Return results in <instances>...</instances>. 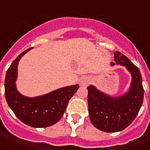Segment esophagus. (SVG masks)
Masks as SVG:
<instances>
[{"mask_svg": "<svg viewBox=\"0 0 150 150\" xmlns=\"http://www.w3.org/2000/svg\"><path fill=\"white\" fill-rule=\"evenodd\" d=\"M90 82H91V78L90 77H88V76H83V77H82L80 79V80H79V84L81 85V86H87L90 83Z\"/></svg>", "mask_w": 150, "mask_h": 150, "instance_id": "esophagus-1", "label": "esophagus"}]
</instances>
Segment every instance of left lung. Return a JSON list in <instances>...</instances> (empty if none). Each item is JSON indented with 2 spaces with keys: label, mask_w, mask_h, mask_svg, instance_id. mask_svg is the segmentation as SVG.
<instances>
[{
  "label": "left lung",
  "mask_w": 150,
  "mask_h": 150,
  "mask_svg": "<svg viewBox=\"0 0 150 150\" xmlns=\"http://www.w3.org/2000/svg\"><path fill=\"white\" fill-rule=\"evenodd\" d=\"M115 62L111 66L125 67L132 76L129 90L118 97L100 91L93 85L88 87V111L91 124L101 131L120 132L134 120L144 97L142 75L139 69L119 51L114 53Z\"/></svg>",
  "instance_id": "left-lung-1"
}]
</instances>
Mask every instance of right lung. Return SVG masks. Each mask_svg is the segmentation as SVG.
I'll list each match as a JSON object with an SVG mask.
<instances>
[{
    "instance_id": "right-lung-1",
    "label": "right lung",
    "mask_w": 150,
    "mask_h": 150,
    "mask_svg": "<svg viewBox=\"0 0 150 150\" xmlns=\"http://www.w3.org/2000/svg\"><path fill=\"white\" fill-rule=\"evenodd\" d=\"M30 50L19 54L6 71L5 99L9 108L21 122L33 128H44L54 125L62 118L70 99L79 87L78 84L67 86L35 97H28L21 94L16 87L18 66L21 57Z\"/></svg>"
}]
</instances>
